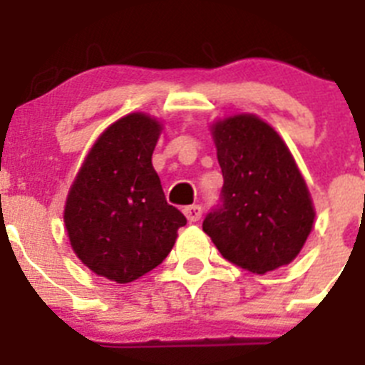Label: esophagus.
<instances>
[{
    "mask_svg": "<svg viewBox=\"0 0 365 365\" xmlns=\"http://www.w3.org/2000/svg\"><path fill=\"white\" fill-rule=\"evenodd\" d=\"M185 215L190 222H195L201 219L202 215V208L199 205H192V206H186L185 208Z\"/></svg>",
    "mask_w": 365,
    "mask_h": 365,
    "instance_id": "34e87169",
    "label": "esophagus"
}]
</instances>
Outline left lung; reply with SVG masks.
<instances>
[{
  "label": "left lung",
  "mask_w": 365,
  "mask_h": 365,
  "mask_svg": "<svg viewBox=\"0 0 365 365\" xmlns=\"http://www.w3.org/2000/svg\"><path fill=\"white\" fill-rule=\"evenodd\" d=\"M212 133L225 185L202 230L225 259L248 272L289 265L314 222L311 195L291 151L256 115L215 122Z\"/></svg>",
  "instance_id": "left-lung-1"
}]
</instances>
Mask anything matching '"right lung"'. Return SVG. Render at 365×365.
<instances>
[{
    "label": "right lung",
    "instance_id": "right-lung-1",
    "mask_svg": "<svg viewBox=\"0 0 365 365\" xmlns=\"http://www.w3.org/2000/svg\"><path fill=\"white\" fill-rule=\"evenodd\" d=\"M159 135V122L144 113L111 124L67 195L63 221L74 254L111 282H135L160 265L186 225L151 164Z\"/></svg>",
    "mask_w": 365,
    "mask_h": 365
}]
</instances>
